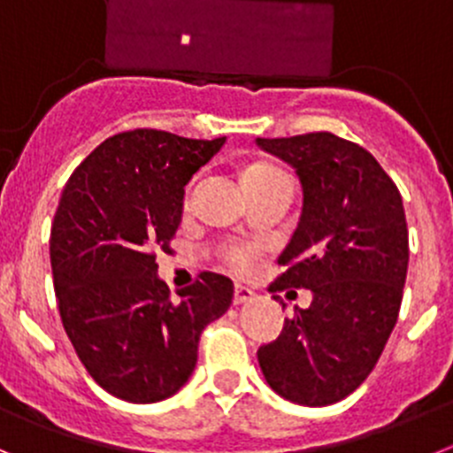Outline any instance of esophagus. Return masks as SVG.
I'll return each instance as SVG.
<instances>
[{
    "label": "esophagus",
    "instance_id": "esophagus-1",
    "mask_svg": "<svg viewBox=\"0 0 453 453\" xmlns=\"http://www.w3.org/2000/svg\"><path fill=\"white\" fill-rule=\"evenodd\" d=\"M252 297H255V291H252V288L242 287V284H236V287H234V300H232V303H234V304H246V303H250Z\"/></svg>",
    "mask_w": 453,
    "mask_h": 453
}]
</instances>
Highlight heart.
I'll use <instances>...</instances> for the list:
<instances>
[{
    "mask_svg": "<svg viewBox=\"0 0 453 453\" xmlns=\"http://www.w3.org/2000/svg\"><path fill=\"white\" fill-rule=\"evenodd\" d=\"M277 178H288L280 166L271 165V162H255V165L248 166L243 171V185H259V182H271L277 180ZM257 250L255 246H248V243H226V246L219 250V257L221 262L226 264L230 271L239 273V275H246L255 268L257 262Z\"/></svg>",
    "mask_w": 453,
    "mask_h": 453,
    "instance_id": "obj_1",
    "label": "heart"
}]
</instances>
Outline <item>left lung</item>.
<instances>
[{"mask_svg": "<svg viewBox=\"0 0 453 453\" xmlns=\"http://www.w3.org/2000/svg\"><path fill=\"white\" fill-rule=\"evenodd\" d=\"M257 146L296 169L304 196L268 291L313 293L257 358L277 395L327 406L364 384L397 323L409 268L404 205L379 162L343 137H257Z\"/></svg>", "mask_w": 453, "mask_h": 453, "instance_id": "obj_1", "label": "left lung"}]
</instances>
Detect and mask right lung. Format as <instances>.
I'll use <instances>...</instances> for the list:
<instances>
[{"label": "right lung", "instance_id": "1", "mask_svg": "<svg viewBox=\"0 0 453 453\" xmlns=\"http://www.w3.org/2000/svg\"><path fill=\"white\" fill-rule=\"evenodd\" d=\"M226 137L189 140L126 130L96 146L69 176L49 255L69 341L104 390L133 404L178 393L196 368L198 341L232 304L234 284L201 273L173 300L157 273L182 219L185 185Z\"/></svg>", "mask_w": 453, "mask_h": 453}]
</instances>
